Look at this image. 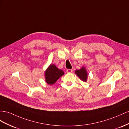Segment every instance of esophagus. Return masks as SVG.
<instances>
[{
  "label": "esophagus",
  "mask_w": 129,
  "mask_h": 129,
  "mask_svg": "<svg viewBox=\"0 0 129 129\" xmlns=\"http://www.w3.org/2000/svg\"><path fill=\"white\" fill-rule=\"evenodd\" d=\"M73 71V70L72 69H67V72L68 73H72Z\"/></svg>",
  "instance_id": "obj_1"
}]
</instances>
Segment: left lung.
<instances>
[{"mask_svg":"<svg viewBox=\"0 0 129 129\" xmlns=\"http://www.w3.org/2000/svg\"><path fill=\"white\" fill-rule=\"evenodd\" d=\"M76 75L78 76L80 79L83 82H86L87 79V72L86 68L83 67L79 70H76L75 71Z\"/></svg>","mask_w":129,"mask_h":129,"instance_id":"obj_1","label":"left lung"}]
</instances>
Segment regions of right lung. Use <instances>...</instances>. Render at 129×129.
Listing matches in <instances>:
<instances>
[{
	"mask_svg": "<svg viewBox=\"0 0 129 129\" xmlns=\"http://www.w3.org/2000/svg\"><path fill=\"white\" fill-rule=\"evenodd\" d=\"M64 74L63 71L57 68L55 65L51 64L45 71V82L50 85H53Z\"/></svg>",
	"mask_w": 129,
	"mask_h": 129,
	"instance_id": "1",
	"label": "right lung"
}]
</instances>
